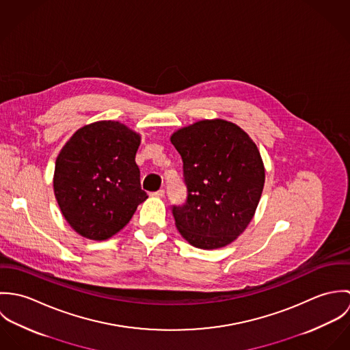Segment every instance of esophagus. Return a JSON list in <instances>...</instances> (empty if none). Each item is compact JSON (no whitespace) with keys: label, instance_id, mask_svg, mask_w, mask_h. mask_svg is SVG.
<instances>
[{"label":"esophagus","instance_id":"obj_1","mask_svg":"<svg viewBox=\"0 0 350 350\" xmlns=\"http://www.w3.org/2000/svg\"><path fill=\"white\" fill-rule=\"evenodd\" d=\"M164 194H165V191L161 189V190H157L156 193H152L150 196H152V197H156V198H163Z\"/></svg>","mask_w":350,"mask_h":350}]
</instances>
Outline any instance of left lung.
I'll use <instances>...</instances> for the list:
<instances>
[{
    "label": "left lung",
    "mask_w": 350,
    "mask_h": 350,
    "mask_svg": "<svg viewBox=\"0 0 350 350\" xmlns=\"http://www.w3.org/2000/svg\"><path fill=\"white\" fill-rule=\"evenodd\" d=\"M183 160L187 200L174 206L182 237L200 250L232 244L247 228L261 198L265 168L257 146L239 125L200 120L171 136Z\"/></svg>",
    "instance_id": "8db88e82"
}]
</instances>
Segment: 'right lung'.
Returning a JSON list of instances; mask_svg holds the SVG:
<instances>
[{
	"mask_svg": "<svg viewBox=\"0 0 350 350\" xmlns=\"http://www.w3.org/2000/svg\"><path fill=\"white\" fill-rule=\"evenodd\" d=\"M140 143L137 132L105 120L79 128L59 152L53 193L64 219L79 236L110 239L148 198L136 164Z\"/></svg>",
	"mask_w": 350,
	"mask_h": 350,
	"instance_id": "obj_1",
	"label": "right lung"
}]
</instances>
